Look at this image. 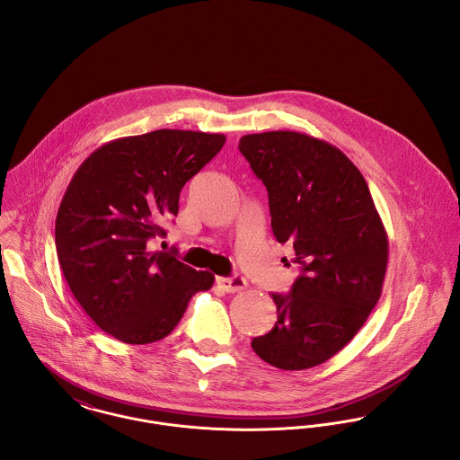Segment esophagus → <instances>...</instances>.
<instances>
[{"label": "esophagus", "mask_w": 460, "mask_h": 460, "mask_svg": "<svg viewBox=\"0 0 460 460\" xmlns=\"http://www.w3.org/2000/svg\"><path fill=\"white\" fill-rule=\"evenodd\" d=\"M217 285L227 294H236L246 288V279L240 274H234L231 278H217Z\"/></svg>", "instance_id": "1"}]
</instances>
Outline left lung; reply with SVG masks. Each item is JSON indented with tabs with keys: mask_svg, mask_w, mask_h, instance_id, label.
Wrapping results in <instances>:
<instances>
[{
	"mask_svg": "<svg viewBox=\"0 0 460 460\" xmlns=\"http://www.w3.org/2000/svg\"><path fill=\"white\" fill-rule=\"evenodd\" d=\"M270 196L278 243L294 244L300 276L272 294L278 322L252 348L281 370H305L341 351L382 294L389 243L354 163L314 137L278 130L240 138Z\"/></svg>",
	"mask_w": 460,
	"mask_h": 460,
	"instance_id": "left-lung-1",
	"label": "left lung"
}]
</instances>
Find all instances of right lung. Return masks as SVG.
<instances>
[{
  "instance_id": "add662e5",
  "label": "right lung",
  "mask_w": 460,
  "mask_h": 460,
  "mask_svg": "<svg viewBox=\"0 0 460 460\" xmlns=\"http://www.w3.org/2000/svg\"><path fill=\"white\" fill-rule=\"evenodd\" d=\"M226 136L155 130L111 140L73 175L55 220L64 278L84 313L125 344L166 337L196 292L216 276L151 252L164 236L163 218L177 216L186 182L222 149Z\"/></svg>"
}]
</instances>
